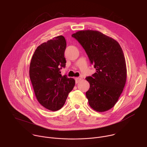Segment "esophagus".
<instances>
[{"label":"esophagus","mask_w":147,"mask_h":147,"mask_svg":"<svg viewBox=\"0 0 147 147\" xmlns=\"http://www.w3.org/2000/svg\"><path fill=\"white\" fill-rule=\"evenodd\" d=\"M75 80H76V83L77 84L81 80V78H78V77H76V78H75Z\"/></svg>","instance_id":"obj_1"}]
</instances>
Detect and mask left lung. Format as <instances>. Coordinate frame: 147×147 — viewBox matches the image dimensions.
<instances>
[{"mask_svg":"<svg viewBox=\"0 0 147 147\" xmlns=\"http://www.w3.org/2000/svg\"><path fill=\"white\" fill-rule=\"evenodd\" d=\"M85 49L96 73L86 78L90 87L88 103L96 112L112 108L123 92L127 68L123 50L113 38L95 30H82L71 35Z\"/></svg>","mask_w":147,"mask_h":147,"instance_id":"left-lung-1","label":"left lung"}]
</instances>
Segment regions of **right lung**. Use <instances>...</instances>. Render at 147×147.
I'll list each match as a JSON object with an SVG mask.
<instances>
[{
	"label": "right lung",
	"mask_w": 147,
	"mask_h": 147,
	"mask_svg": "<svg viewBox=\"0 0 147 147\" xmlns=\"http://www.w3.org/2000/svg\"><path fill=\"white\" fill-rule=\"evenodd\" d=\"M66 41L62 35L53 38L38 46L30 65V78L38 102L45 108L56 111L65 105L75 80L62 76L60 69L65 67Z\"/></svg>",
	"instance_id": "obj_1"
}]
</instances>
